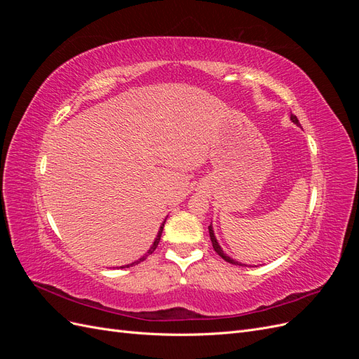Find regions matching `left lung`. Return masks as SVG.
<instances>
[{"instance_id": "1", "label": "left lung", "mask_w": 359, "mask_h": 359, "mask_svg": "<svg viewBox=\"0 0 359 359\" xmlns=\"http://www.w3.org/2000/svg\"><path fill=\"white\" fill-rule=\"evenodd\" d=\"M290 121L293 123V124H297V126H301L299 124V121H298V118L293 115V114H290ZM208 231H210V238H211V243H212V247H214V250L217 252V255L219 256H222L226 262H229V264H232V265H240V266H247L245 264H241V262H238V260H235V259H232L231 256H227L224 252H223V248L220 247V244H219V241H217V238H215V235H214V229H212V224H210L208 226Z\"/></svg>"}]
</instances>
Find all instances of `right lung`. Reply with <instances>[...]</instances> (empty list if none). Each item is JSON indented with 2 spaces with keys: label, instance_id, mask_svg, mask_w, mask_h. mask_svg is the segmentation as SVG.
Returning <instances> with one entry per match:
<instances>
[{
  "label": "right lung",
  "instance_id": "right-lung-1",
  "mask_svg": "<svg viewBox=\"0 0 359 359\" xmlns=\"http://www.w3.org/2000/svg\"><path fill=\"white\" fill-rule=\"evenodd\" d=\"M165 223H166V220L161 223V226H160V229H158V233H157V236H156V240H154L153 245H151V247H149V250H148V252H147V253H145V255H144L142 257H140V259L135 260V262H132V264H128V265H126L127 268H128V266H132V265H136V264H139V262H142V260H145V259H147V256H149L151 253H153V252H154V250H156V248H157V245H158V243H160V236H161V232H163V227H165ZM126 266H121V268H126Z\"/></svg>",
  "mask_w": 359,
  "mask_h": 359
}]
</instances>
